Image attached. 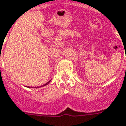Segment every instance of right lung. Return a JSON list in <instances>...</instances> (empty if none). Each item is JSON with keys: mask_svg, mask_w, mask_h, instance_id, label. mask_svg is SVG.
Segmentation results:
<instances>
[{"mask_svg": "<svg viewBox=\"0 0 126 126\" xmlns=\"http://www.w3.org/2000/svg\"><path fill=\"white\" fill-rule=\"evenodd\" d=\"M49 82H50V81H49V82H47V84H45L43 85V86H40V87H42V86H46V85L48 84V83H49ZM31 88H32V87H31Z\"/></svg>", "mask_w": 126, "mask_h": 126, "instance_id": "obj_1", "label": "right lung"}]
</instances>
